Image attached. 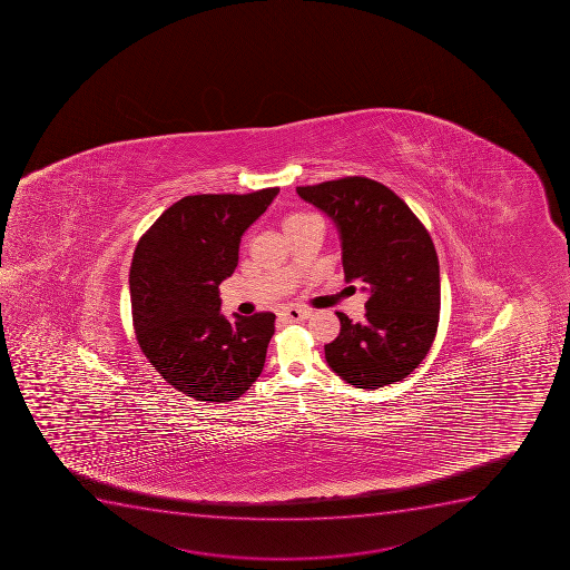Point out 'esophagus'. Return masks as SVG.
<instances>
[{
	"mask_svg": "<svg viewBox=\"0 0 570 570\" xmlns=\"http://www.w3.org/2000/svg\"><path fill=\"white\" fill-rule=\"evenodd\" d=\"M286 322L289 323H299L305 322L306 317L311 316V311H306V308H297V306H288V308H284L281 314Z\"/></svg>",
	"mask_w": 570,
	"mask_h": 570,
	"instance_id": "esophagus-1",
	"label": "esophagus"
}]
</instances>
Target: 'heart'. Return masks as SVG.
<instances>
[{
	"label": "heart",
	"mask_w": 570,
	"mask_h": 570,
	"mask_svg": "<svg viewBox=\"0 0 570 570\" xmlns=\"http://www.w3.org/2000/svg\"><path fill=\"white\" fill-rule=\"evenodd\" d=\"M306 217H311V214L289 215L288 219L284 220V228H286V226L288 225H292V223H297V220L306 219Z\"/></svg>",
	"instance_id": "b5f03b06"
}]
</instances>
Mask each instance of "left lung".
I'll list each match as a JSON object with an SVG mask.
<instances>
[{"instance_id":"8db88e82","label":"left lung","mask_w":570,"mask_h":570,"mask_svg":"<svg viewBox=\"0 0 570 570\" xmlns=\"http://www.w3.org/2000/svg\"><path fill=\"white\" fill-rule=\"evenodd\" d=\"M334 220L345 281L367 294L366 320L340 317L325 358L355 389L403 381L425 358L439 327L440 269L433 239L392 189L364 176L297 187Z\"/></svg>"}]
</instances>
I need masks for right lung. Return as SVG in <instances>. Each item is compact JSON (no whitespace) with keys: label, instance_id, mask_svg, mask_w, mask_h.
Instances as JSON below:
<instances>
[{"label":"right lung","instance_id":"obj_1","mask_svg":"<svg viewBox=\"0 0 570 570\" xmlns=\"http://www.w3.org/2000/svg\"><path fill=\"white\" fill-rule=\"evenodd\" d=\"M278 191L184 197L137 243L130 267L137 342L154 370L193 400H237L264 370L275 314L226 320L219 284L237 267L243 232Z\"/></svg>","mask_w":570,"mask_h":570}]
</instances>
